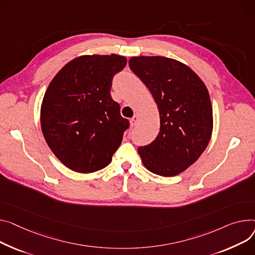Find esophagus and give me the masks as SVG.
Masks as SVG:
<instances>
[{
	"instance_id": "obj_1",
	"label": "esophagus",
	"mask_w": 255,
	"mask_h": 255,
	"mask_svg": "<svg viewBox=\"0 0 255 255\" xmlns=\"http://www.w3.org/2000/svg\"><path fill=\"white\" fill-rule=\"evenodd\" d=\"M138 121H139V118H138L137 116H134L133 118H131V120H130V125H131V127L136 126V125L138 124Z\"/></svg>"
}]
</instances>
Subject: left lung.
<instances>
[{
	"instance_id": "1",
	"label": "left lung",
	"mask_w": 255,
	"mask_h": 255,
	"mask_svg": "<svg viewBox=\"0 0 255 255\" xmlns=\"http://www.w3.org/2000/svg\"><path fill=\"white\" fill-rule=\"evenodd\" d=\"M129 67L148 88L160 114L156 139L138 147L141 161L152 173L177 175L199 159L211 138L208 90L188 65L172 58L132 57Z\"/></svg>"
}]
</instances>
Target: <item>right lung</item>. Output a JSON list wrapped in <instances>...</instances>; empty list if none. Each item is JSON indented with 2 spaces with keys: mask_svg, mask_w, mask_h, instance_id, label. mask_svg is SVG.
I'll return each instance as SVG.
<instances>
[{
  "mask_svg": "<svg viewBox=\"0 0 255 255\" xmlns=\"http://www.w3.org/2000/svg\"><path fill=\"white\" fill-rule=\"evenodd\" d=\"M124 56L83 55L67 62L50 82L41 106L45 140L57 159L76 172L107 167L120 146L129 121L113 100L114 76Z\"/></svg>",
  "mask_w": 255,
  "mask_h": 255,
  "instance_id": "right-lung-1",
  "label": "right lung"
}]
</instances>
